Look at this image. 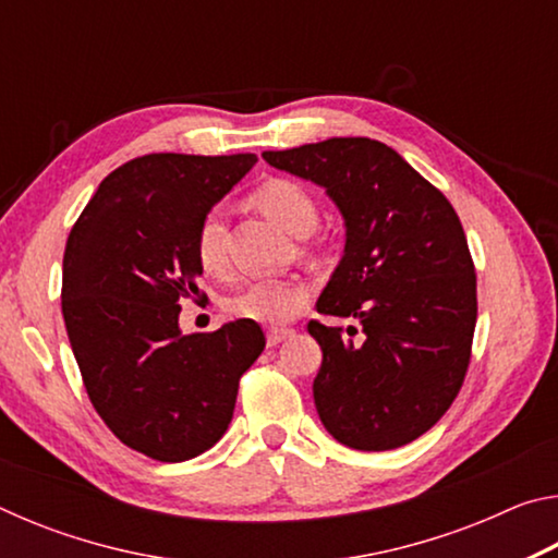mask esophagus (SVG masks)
I'll return each mask as SVG.
<instances>
[{
    "label": "esophagus",
    "mask_w": 558,
    "mask_h": 558,
    "mask_svg": "<svg viewBox=\"0 0 558 558\" xmlns=\"http://www.w3.org/2000/svg\"><path fill=\"white\" fill-rule=\"evenodd\" d=\"M292 335H295V329H290V327H272V329H268V344L276 347L280 342H286V339L292 337Z\"/></svg>",
    "instance_id": "1"
}]
</instances>
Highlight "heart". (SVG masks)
<instances>
[{
  "instance_id": "1",
  "label": "heart",
  "mask_w": 558,
  "mask_h": 558,
  "mask_svg": "<svg viewBox=\"0 0 558 558\" xmlns=\"http://www.w3.org/2000/svg\"><path fill=\"white\" fill-rule=\"evenodd\" d=\"M248 204L292 235H307L317 226V204L305 186L292 179L272 177L248 194ZM226 221L221 211H209L194 235V256L206 276L226 270ZM310 300V288L300 278L258 280L241 286L223 302L231 317L258 325H286L295 319Z\"/></svg>"
}]
</instances>
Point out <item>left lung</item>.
Wrapping results in <instances>:
<instances>
[{"mask_svg": "<svg viewBox=\"0 0 558 558\" xmlns=\"http://www.w3.org/2000/svg\"><path fill=\"white\" fill-rule=\"evenodd\" d=\"M263 159L325 186L347 223L344 258L317 313L356 317L364 337L352 342L342 327L310 319L323 347L313 384L319 421L354 450L401 448L436 426L470 366L477 276L458 214L396 149L369 137Z\"/></svg>", "mask_w": 558, "mask_h": 558, "instance_id": "obj_1", "label": "left lung"}]
</instances>
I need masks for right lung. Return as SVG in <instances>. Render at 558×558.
I'll list each match as a JSON object with an SVG mask.
<instances>
[{
    "mask_svg": "<svg viewBox=\"0 0 558 558\" xmlns=\"http://www.w3.org/2000/svg\"><path fill=\"white\" fill-rule=\"evenodd\" d=\"M256 155L135 157L102 179L63 253L61 310L93 409L128 448L159 462L202 456L229 428L258 323L182 335L179 302L206 298L199 221Z\"/></svg>",
    "mask_w": 558,
    "mask_h": 558,
    "instance_id": "obj_1",
    "label": "right lung"
}]
</instances>
